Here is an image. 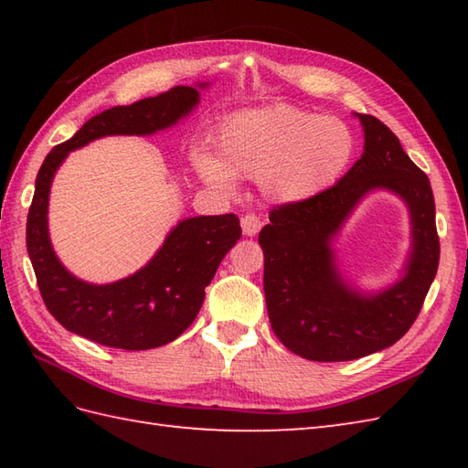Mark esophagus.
<instances>
[{
  "label": "esophagus",
  "instance_id": "obj_1",
  "mask_svg": "<svg viewBox=\"0 0 468 468\" xmlns=\"http://www.w3.org/2000/svg\"><path fill=\"white\" fill-rule=\"evenodd\" d=\"M261 225H263V221L260 217H257L255 213H247L243 218H241V227H243V233L247 235V237H253V235H257L260 233V229H261Z\"/></svg>",
  "mask_w": 468,
  "mask_h": 468
}]
</instances>
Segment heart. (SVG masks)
<instances>
[{
	"mask_svg": "<svg viewBox=\"0 0 468 468\" xmlns=\"http://www.w3.org/2000/svg\"><path fill=\"white\" fill-rule=\"evenodd\" d=\"M217 154L197 151L201 181L225 195L237 176L260 178L277 203H300L332 186L356 156V134L340 118L271 104L229 114L215 134Z\"/></svg>",
	"mask_w": 468,
	"mask_h": 468,
	"instance_id": "heart-1",
	"label": "heart"
}]
</instances>
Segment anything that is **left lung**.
Here are the masks:
<instances>
[{
    "label": "left lung",
    "mask_w": 468,
    "mask_h": 468,
    "mask_svg": "<svg viewBox=\"0 0 468 468\" xmlns=\"http://www.w3.org/2000/svg\"><path fill=\"white\" fill-rule=\"evenodd\" d=\"M364 153L340 181L300 203L273 207L260 233L263 290L275 335L314 362H346L380 352L410 330L439 270L441 243L431 181L390 128L356 114ZM374 187L410 205L413 250L403 280L378 294L347 286L335 265L333 237L353 207Z\"/></svg>",
    "instance_id": "1"
}]
</instances>
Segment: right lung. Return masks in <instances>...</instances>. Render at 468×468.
<instances>
[{
    "label": "right lung",
    "mask_w": 468,
    "mask_h": 468,
    "mask_svg": "<svg viewBox=\"0 0 468 468\" xmlns=\"http://www.w3.org/2000/svg\"><path fill=\"white\" fill-rule=\"evenodd\" d=\"M197 88L175 86L131 106L108 108L84 122L69 141L54 146L39 166L26 245L48 312L68 332L121 350H151L176 340L195 322L205 287L241 237L239 218L233 213L185 218L143 270L106 285L78 280L59 263L49 243V186L68 153L101 136L165 131L198 104Z\"/></svg>",
    "instance_id": "add662e5"
}]
</instances>
